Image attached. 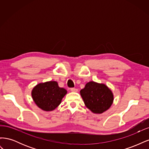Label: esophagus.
Listing matches in <instances>:
<instances>
[{"label":"esophagus","instance_id":"34e87169","mask_svg":"<svg viewBox=\"0 0 149 149\" xmlns=\"http://www.w3.org/2000/svg\"><path fill=\"white\" fill-rule=\"evenodd\" d=\"M70 90H71V91H72V92H78V89L74 88H71Z\"/></svg>","mask_w":149,"mask_h":149}]
</instances>
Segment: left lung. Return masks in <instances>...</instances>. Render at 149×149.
Here are the masks:
<instances>
[{
	"instance_id": "left-lung-1",
	"label": "left lung",
	"mask_w": 149,
	"mask_h": 149,
	"mask_svg": "<svg viewBox=\"0 0 149 149\" xmlns=\"http://www.w3.org/2000/svg\"><path fill=\"white\" fill-rule=\"evenodd\" d=\"M85 106L94 114H102L109 109L113 103L111 90L102 83L90 81L80 91Z\"/></svg>"
}]
</instances>
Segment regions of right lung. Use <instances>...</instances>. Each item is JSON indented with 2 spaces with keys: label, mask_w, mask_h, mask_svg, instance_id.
I'll use <instances>...</instances> for the list:
<instances>
[{
  "label": "right lung",
  "mask_w": 149,
  "mask_h": 149,
  "mask_svg": "<svg viewBox=\"0 0 149 149\" xmlns=\"http://www.w3.org/2000/svg\"><path fill=\"white\" fill-rule=\"evenodd\" d=\"M67 91L55 81L39 83L31 91V97L39 108L45 111L55 110L60 104Z\"/></svg>",
  "instance_id": "right-lung-1"
}]
</instances>
